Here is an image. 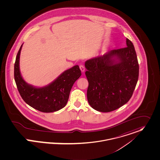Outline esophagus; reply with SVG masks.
Segmentation results:
<instances>
[{
  "label": "esophagus",
  "instance_id": "1",
  "mask_svg": "<svg viewBox=\"0 0 160 160\" xmlns=\"http://www.w3.org/2000/svg\"><path fill=\"white\" fill-rule=\"evenodd\" d=\"M80 69L81 71L82 72H85V67H84L83 65H82V64L80 66Z\"/></svg>",
  "mask_w": 160,
  "mask_h": 160
}]
</instances>
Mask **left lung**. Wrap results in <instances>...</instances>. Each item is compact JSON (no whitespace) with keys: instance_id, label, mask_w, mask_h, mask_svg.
<instances>
[{"instance_id":"left-lung-1","label":"left lung","mask_w":160,"mask_h":160,"mask_svg":"<svg viewBox=\"0 0 160 160\" xmlns=\"http://www.w3.org/2000/svg\"><path fill=\"white\" fill-rule=\"evenodd\" d=\"M126 47L89 59L85 63L88 81L89 104L101 112H109L126 104L139 77V64L132 43Z\"/></svg>"}]
</instances>
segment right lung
<instances>
[{"instance_id":"right-lung-1","label":"right lung","mask_w":160,"mask_h":160,"mask_svg":"<svg viewBox=\"0 0 160 160\" xmlns=\"http://www.w3.org/2000/svg\"><path fill=\"white\" fill-rule=\"evenodd\" d=\"M21 45L18 51L14 66V77L18 91L29 106L42 112H56L66 106L72 87L81 76L78 65L63 72L50 84L37 87L28 84L23 79L19 69V58Z\"/></svg>"}]
</instances>
